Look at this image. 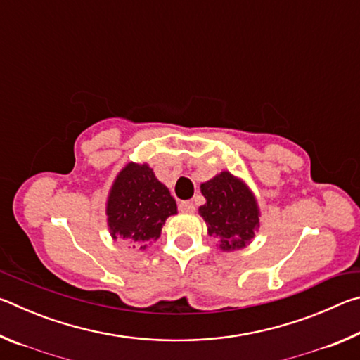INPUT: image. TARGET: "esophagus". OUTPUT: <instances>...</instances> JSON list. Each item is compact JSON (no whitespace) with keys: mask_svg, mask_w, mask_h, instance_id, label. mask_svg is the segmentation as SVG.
<instances>
[{"mask_svg":"<svg viewBox=\"0 0 360 360\" xmlns=\"http://www.w3.org/2000/svg\"><path fill=\"white\" fill-rule=\"evenodd\" d=\"M179 211L182 212H193L195 211V206L192 202H181L179 203Z\"/></svg>","mask_w":360,"mask_h":360,"instance_id":"1","label":"esophagus"}]
</instances>
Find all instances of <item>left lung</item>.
I'll return each mask as SVG.
<instances>
[{"label":"left lung","instance_id":"8db88e82","mask_svg":"<svg viewBox=\"0 0 360 360\" xmlns=\"http://www.w3.org/2000/svg\"><path fill=\"white\" fill-rule=\"evenodd\" d=\"M206 203L198 212L208 225V235L219 241L224 252L251 245L260 227V210L254 192L230 172H221L200 186Z\"/></svg>","mask_w":360,"mask_h":360}]
</instances>
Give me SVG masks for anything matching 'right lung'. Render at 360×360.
Here are the masks:
<instances>
[{
	"mask_svg": "<svg viewBox=\"0 0 360 360\" xmlns=\"http://www.w3.org/2000/svg\"><path fill=\"white\" fill-rule=\"evenodd\" d=\"M176 212V200L148 163H127L108 193L109 233L136 249L160 238L163 224Z\"/></svg>",
	"mask_w": 360,
	"mask_h": 360,
	"instance_id": "obj_1",
	"label": "right lung"
}]
</instances>
